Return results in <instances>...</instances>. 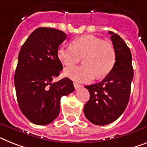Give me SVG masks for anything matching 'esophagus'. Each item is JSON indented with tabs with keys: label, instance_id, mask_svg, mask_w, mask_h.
<instances>
[{
	"label": "esophagus",
	"instance_id": "esophagus-1",
	"mask_svg": "<svg viewBox=\"0 0 147 147\" xmlns=\"http://www.w3.org/2000/svg\"><path fill=\"white\" fill-rule=\"evenodd\" d=\"M74 88H76V89L80 88V87L82 86L80 84H79V83H77V82H74Z\"/></svg>",
	"mask_w": 147,
	"mask_h": 147
}]
</instances>
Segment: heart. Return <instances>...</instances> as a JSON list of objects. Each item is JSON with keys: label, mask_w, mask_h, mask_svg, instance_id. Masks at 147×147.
Segmentation results:
<instances>
[{"label": "heart", "mask_w": 147, "mask_h": 147, "mask_svg": "<svg viewBox=\"0 0 147 147\" xmlns=\"http://www.w3.org/2000/svg\"><path fill=\"white\" fill-rule=\"evenodd\" d=\"M58 56L67 67L76 65L83 57L84 65L68 67L65 75L78 82L92 81L105 76L116 62V51L112 43L93 35H85L72 41L71 47H60Z\"/></svg>", "instance_id": "obj_1"}]
</instances>
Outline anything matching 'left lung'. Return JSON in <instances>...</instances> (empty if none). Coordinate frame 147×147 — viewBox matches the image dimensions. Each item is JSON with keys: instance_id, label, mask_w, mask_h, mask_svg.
<instances>
[{"instance_id": "8db88e82", "label": "left lung", "mask_w": 147, "mask_h": 147, "mask_svg": "<svg viewBox=\"0 0 147 147\" xmlns=\"http://www.w3.org/2000/svg\"><path fill=\"white\" fill-rule=\"evenodd\" d=\"M109 34L116 51L114 66L101 82L85 86L90 98L85 104L84 114L98 125L110 124L122 114L129 100L134 77L130 49L117 34Z\"/></svg>"}]
</instances>
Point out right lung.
Segmentation results:
<instances>
[{"instance_id":"add662e5","label":"right lung","mask_w":147,"mask_h":147,"mask_svg":"<svg viewBox=\"0 0 147 147\" xmlns=\"http://www.w3.org/2000/svg\"><path fill=\"white\" fill-rule=\"evenodd\" d=\"M66 36L57 29L39 28L19 52L14 76L17 100L22 113L35 125L54 121L60 112L61 98L74 91L67 77L53 82L63 69L58 50Z\"/></svg>"}]
</instances>
